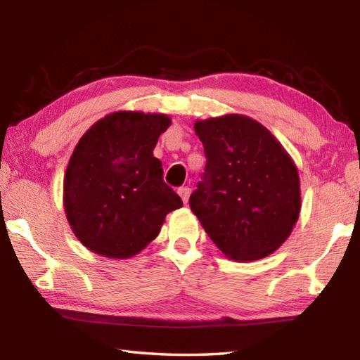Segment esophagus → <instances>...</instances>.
I'll return each mask as SVG.
<instances>
[{
	"instance_id": "34e87169",
	"label": "esophagus",
	"mask_w": 360,
	"mask_h": 360,
	"mask_svg": "<svg viewBox=\"0 0 360 360\" xmlns=\"http://www.w3.org/2000/svg\"><path fill=\"white\" fill-rule=\"evenodd\" d=\"M178 193H179V196H181L182 202L187 204V202H188V198H190V188H188V187H181V188L178 190Z\"/></svg>"
}]
</instances>
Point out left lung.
Returning <instances> with one entry per match:
<instances>
[{
  "label": "left lung",
  "mask_w": 360,
  "mask_h": 360,
  "mask_svg": "<svg viewBox=\"0 0 360 360\" xmlns=\"http://www.w3.org/2000/svg\"><path fill=\"white\" fill-rule=\"evenodd\" d=\"M207 158L190 209L227 258L255 262L277 250L300 213L294 160L259 122L241 114L196 120Z\"/></svg>",
  "instance_id": "8db88e82"
}]
</instances>
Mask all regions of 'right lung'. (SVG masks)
<instances>
[{
    "label": "right lung",
    "instance_id": "right-lung-1",
    "mask_svg": "<svg viewBox=\"0 0 360 360\" xmlns=\"http://www.w3.org/2000/svg\"><path fill=\"white\" fill-rule=\"evenodd\" d=\"M165 114L117 111L82 136L68 164L63 204L72 232L94 254L129 258L156 238L182 201L153 156Z\"/></svg>",
    "mask_w": 360,
    "mask_h": 360
}]
</instances>
